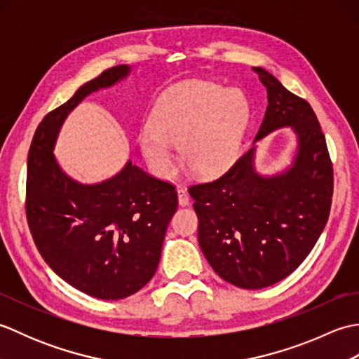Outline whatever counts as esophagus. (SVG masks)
<instances>
[{"mask_svg":"<svg viewBox=\"0 0 359 359\" xmlns=\"http://www.w3.org/2000/svg\"><path fill=\"white\" fill-rule=\"evenodd\" d=\"M177 196H179V205H182V207H185V205H188L189 196H188V191H187L185 188L179 187L177 188Z\"/></svg>","mask_w":359,"mask_h":359,"instance_id":"obj_1","label":"esophagus"}]
</instances>
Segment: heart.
Segmentation results:
<instances>
[{"instance_id":"1","label":"heart","mask_w":359,"mask_h":359,"mask_svg":"<svg viewBox=\"0 0 359 359\" xmlns=\"http://www.w3.org/2000/svg\"><path fill=\"white\" fill-rule=\"evenodd\" d=\"M248 120L250 103L242 90L211 81L184 83L160 97L151 128L140 134V148L160 177L174 172L171 144L180 147L189 172L212 177L233 165Z\"/></svg>"}]
</instances>
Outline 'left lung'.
Instances as JSON below:
<instances>
[{"label": "left lung", "mask_w": 359, "mask_h": 359, "mask_svg": "<svg viewBox=\"0 0 359 359\" xmlns=\"http://www.w3.org/2000/svg\"><path fill=\"white\" fill-rule=\"evenodd\" d=\"M253 71L269 98L255 143L292 126L293 165L271 177L259 175L253 147L219 179L188 189L203 256L220 278L247 290L276 284L304 262L327 224L333 196V165L311 106L269 71Z\"/></svg>", "instance_id": "1"}]
</instances>
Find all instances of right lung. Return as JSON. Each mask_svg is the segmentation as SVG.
I'll return each instance as SVG.
<instances>
[{
    "label": "right lung",
    "instance_id": "add662e5",
    "mask_svg": "<svg viewBox=\"0 0 359 359\" xmlns=\"http://www.w3.org/2000/svg\"><path fill=\"white\" fill-rule=\"evenodd\" d=\"M129 72L114 66L79 88L38 125L27 154L26 216L38 251L67 284L106 301L137 293L154 276L177 191L131 160L102 184H79L60 168L53 147L83 98Z\"/></svg>",
    "mask_w": 359,
    "mask_h": 359
}]
</instances>
